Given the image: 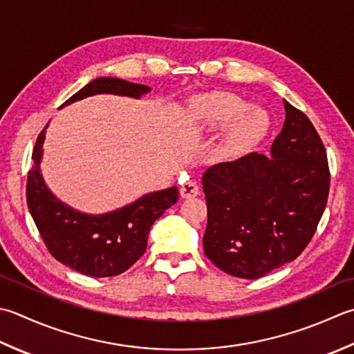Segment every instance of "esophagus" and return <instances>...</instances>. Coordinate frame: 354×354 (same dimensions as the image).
<instances>
[{
	"instance_id": "esophagus-1",
	"label": "esophagus",
	"mask_w": 354,
	"mask_h": 354,
	"mask_svg": "<svg viewBox=\"0 0 354 354\" xmlns=\"http://www.w3.org/2000/svg\"><path fill=\"white\" fill-rule=\"evenodd\" d=\"M179 195H181V198H184V199L195 198L199 195V187L196 183H193V181L185 183L179 187Z\"/></svg>"
}]
</instances>
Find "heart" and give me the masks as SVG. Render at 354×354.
Masks as SVG:
<instances>
[{
	"label": "heart",
	"mask_w": 354,
	"mask_h": 354,
	"mask_svg": "<svg viewBox=\"0 0 354 354\" xmlns=\"http://www.w3.org/2000/svg\"><path fill=\"white\" fill-rule=\"evenodd\" d=\"M190 110L204 133L214 135L224 129L213 149V159L219 164H230L245 156L268 129L267 115L262 110L250 109V104L232 93L201 96L190 102Z\"/></svg>",
	"instance_id": "b5f03b06"
}]
</instances>
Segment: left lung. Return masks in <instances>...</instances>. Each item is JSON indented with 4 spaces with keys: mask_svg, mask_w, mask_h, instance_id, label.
I'll return each instance as SVG.
<instances>
[{
    "mask_svg": "<svg viewBox=\"0 0 354 354\" xmlns=\"http://www.w3.org/2000/svg\"><path fill=\"white\" fill-rule=\"evenodd\" d=\"M286 121L270 155L250 153L203 175L204 252L223 272L258 279L295 261L327 205V151L313 124L283 100Z\"/></svg>",
    "mask_w": 354,
    "mask_h": 354,
    "instance_id": "left-lung-1",
    "label": "left lung"
}]
</instances>
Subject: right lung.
I'll return each instance as SVG.
<instances>
[{"instance_id": "add662e5", "label": "right lung", "mask_w": 354, "mask_h": 354, "mask_svg": "<svg viewBox=\"0 0 354 354\" xmlns=\"http://www.w3.org/2000/svg\"><path fill=\"white\" fill-rule=\"evenodd\" d=\"M149 86L101 76L90 81L61 107L93 95H118L140 100ZM35 144V165L27 176V205L48 252L61 264L92 278H109L126 272L147 247L150 227L178 201V187L145 193L107 213H84L53 195L41 171L46 129Z\"/></svg>"}]
</instances>
